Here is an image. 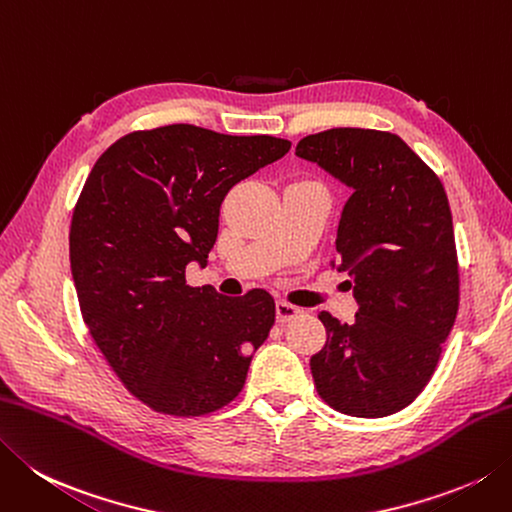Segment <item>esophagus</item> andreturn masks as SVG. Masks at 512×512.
I'll use <instances>...</instances> for the list:
<instances>
[{
    "label": "esophagus",
    "mask_w": 512,
    "mask_h": 512,
    "mask_svg": "<svg viewBox=\"0 0 512 512\" xmlns=\"http://www.w3.org/2000/svg\"><path fill=\"white\" fill-rule=\"evenodd\" d=\"M299 313H302V308L293 306L290 302H286V299H279L277 302V322L279 324L290 322V319H295Z\"/></svg>",
    "instance_id": "1"
}]
</instances>
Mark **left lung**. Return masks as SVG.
Wrapping results in <instances>:
<instances>
[{
  "label": "left lung",
  "mask_w": 512,
  "mask_h": 512,
  "mask_svg": "<svg viewBox=\"0 0 512 512\" xmlns=\"http://www.w3.org/2000/svg\"><path fill=\"white\" fill-rule=\"evenodd\" d=\"M295 153L353 188L337 228V266L357 299L353 324L326 310V346L310 357L324 402L350 417L413 404L433 377L459 308L453 215L435 170L402 137L330 128Z\"/></svg>",
  "instance_id": "left-lung-1"
}]
</instances>
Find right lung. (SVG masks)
I'll return each instance as SVG.
<instances>
[{
    "label": "right lung",
    "instance_id": "1",
    "mask_svg": "<svg viewBox=\"0 0 512 512\" xmlns=\"http://www.w3.org/2000/svg\"><path fill=\"white\" fill-rule=\"evenodd\" d=\"M290 150L270 135L193 124L133 130L97 159L70 219V270L90 337L155 413L202 417L242 393L275 324L264 288L188 286L206 264L230 188Z\"/></svg>",
    "mask_w": 512,
    "mask_h": 512
}]
</instances>
